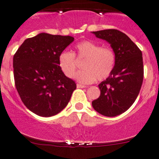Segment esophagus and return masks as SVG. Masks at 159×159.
<instances>
[{
	"mask_svg": "<svg viewBox=\"0 0 159 159\" xmlns=\"http://www.w3.org/2000/svg\"><path fill=\"white\" fill-rule=\"evenodd\" d=\"M77 88H86V86H84V85H82V84H77Z\"/></svg>",
	"mask_w": 159,
	"mask_h": 159,
	"instance_id": "esophagus-1",
	"label": "esophagus"
}]
</instances>
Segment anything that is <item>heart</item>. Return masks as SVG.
<instances>
[{
  "label": "heart",
  "mask_w": 159,
  "mask_h": 159,
  "mask_svg": "<svg viewBox=\"0 0 159 159\" xmlns=\"http://www.w3.org/2000/svg\"><path fill=\"white\" fill-rule=\"evenodd\" d=\"M75 53L68 50L58 55V62L62 72L68 78L74 76L77 68L75 55L84 59L81 67L84 70L77 72L75 78L82 84H91L96 79H106L110 76L116 63L115 52L110 47H101L99 44L84 40L75 46Z\"/></svg>",
  "instance_id": "1"
}]
</instances>
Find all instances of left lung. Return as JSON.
<instances>
[{
	"instance_id": "8db88e82",
	"label": "left lung",
	"mask_w": 159,
	"mask_h": 159,
	"mask_svg": "<svg viewBox=\"0 0 159 159\" xmlns=\"http://www.w3.org/2000/svg\"><path fill=\"white\" fill-rule=\"evenodd\" d=\"M92 33L109 43L116 56L114 68L110 76L98 85L101 95L92 101V107L103 116H118L133 105L141 89L144 74L143 54L125 33L117 30Z\"/></svg>"
}]
</instances>
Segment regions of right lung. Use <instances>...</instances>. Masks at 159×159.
Wrapping results in <instances>:
<instances>
[{"label": "right lung", "mask_w": 159, "mask_h": 159, "mask_svg": "<svg viewBox=\"0 0 159 159\" xmlns=\"http://www.w3.org/2000/svg\"><path fill=\"white\" fill-rule=\"evenodd\" d=\"M74 41L70 36L42 33L26 39L13 56L15 86L25 106L40 116L61 112L76 84L58 66L60 52Z\"/></svg>", "instance_id": "1"}]
</instances>
